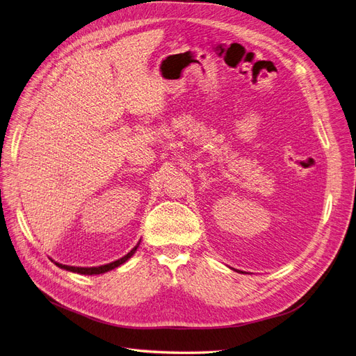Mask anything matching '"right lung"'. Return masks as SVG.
Instances as JSON below:
<instances>
[{"label": "right lung", "instance_id": "1", "mask_svg": "<svg viewBox=\"0 0 356 356\" xmlns=\"http://www.w3.org/2000/svg\"><path fill=\"white\" fill-rule=\"evenodd\" d=\"M138 246H139V243H138L134 249H131V251H130L127 255H124L123 258L117 259V261H113V262H110V264L99 266V267H72V266H63V264H58V262H56V266H57V267H60V268L67 270V271L77 273V274H88V275H92V274H102V273H107V271H110V270L117 268L118 266L124 264V262H126L131 255H134V254L136 252Z\"/></svg>", "mask_w": 356, "mask_h": 356}]
</instances>
